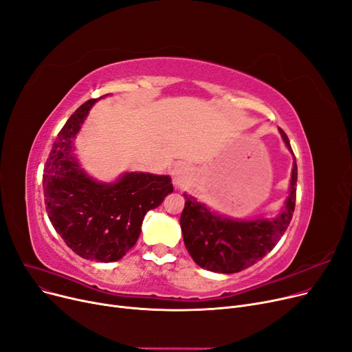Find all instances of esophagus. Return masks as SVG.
I'll return each instance as SVG.
<instances>
[{
    "label": "esophagus",
    "instance_id": "1",
    "mask_svg": "<svg viewBox=\"0 0 352 352\" xmlns=\"http://www.w3.org/2000/svg\"><path fill=\"white\" fill-rule=\"evenodd\" d=\"M171 177H173V184L175 190H181L186 187V184L190 178V168L187 164L179 162L177 165H174V168L171 171Z\"/></svg>",
    "mask_w": 352,
    "mask_h": 352
}]
</instances>
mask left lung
Returning <instances> with one entry per match:
<instances>
[{
    "instance_id": "8db88e82",
    "label": "left lung",
    "mask_w": 352,
    "mask_h": 352,
    "mask_svg": "<svg viewBox=\"0 0 352 352\" xmlns=\"http://www.w3.org/2000/svg\"><path fill=\"white\" fill-rule=\"evenodd\" d=\"M281 138L294 155L287 134L278 128ZM297 162L292 164L288 197L278 215L272 218H232L211 210L204 202L184 192L179 224L186 248L201 268L234 274L258 263L280 241L295 208L297 198Z\"/></svg>"
}]
</instances>
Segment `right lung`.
I'll return each mask as SVG.
<instances>
[{"instance_id": "add662e5", "label": "right lung", "mask_w": 352, "mask_h": 352, "mask_svg": "<svg viewBox=\"0 0 352 352\" xmlns=\"http://www.w3.org/2000/svg\"><path fill=\"white\" fill-rule=\"evenodd\" d=\"M101 98L84 102L63 126L45 164L43 188L48 218L64 243L85 260L114 263L135 245L145 214L174 187L170 175L131 171L104 182L87 174L76 138Z\"/></svg>"}]
</instances>
